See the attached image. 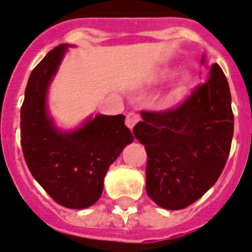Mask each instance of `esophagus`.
I'll return each instance as SVG.
<instances>
[{"instance_id": "esophagus-1", "label": "esophagus", "mask_w": 252, "mask_h": 252, "mask_svg": "<svg viewBox=\"0 0 252 252\" xmlns=\"http://www.w3.org/2000/svg\"><path fill=\"white\" fill-rule=\"evenodd\" d=\"M141 120V118H140V115L136 114V112H128L126 114V126L129 128V129H132L136 124H137L138 122Z\"/></svg>"}]
</instances>
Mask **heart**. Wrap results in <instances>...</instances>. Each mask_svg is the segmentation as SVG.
Here are the masks:
<instances>
[{"label": "heart", "mask_w": 252, "mask_h": 252, "mask_svg": "<svg viewBox=\"0 0 252 252\" xmlns=\"http://www.w3.org/2000/svg\"><path fill=\"white\" fill-rule=\"evenodd\" d=\"M174 74H175V69L166 68V69H162L161 73H159V77H161L162 80H167V78H171ZM191 84H192V77L184 76L183 78H182V82H180V86L179 89H178V91H176V94L180 95V94H183V93H186L188 87L191 86Z\"/></svg>", "instance_id": "heart-1"}]
</instances>
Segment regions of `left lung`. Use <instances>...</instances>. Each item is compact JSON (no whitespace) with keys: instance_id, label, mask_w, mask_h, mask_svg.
Segmentation results:
<instances>
[{"instance_id":"obj_1","label":"left lung","mask_w":252,"mask_h":252,"mask_svg":"<svg viewBox=\"0 0 252 252\" xmlns=\"http://www.w3.org/2000/svg\"><path fill=\"white\" fill-rule=\"evenodd\" d=\"M141 116L133 133L148 154L146 193L165 209L187 208L217 182L230 153L234 115L222 69L212 64L208 80L175 108Z\"/></svg>"}]
</instances>
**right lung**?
<instances>
[{
  "label": "right lung",
  "instance_id": "1",
  "mask_svg": "<svg viewBox=\"0 0 252 252\" xmlns=\"http://www.w3.org/2000/svg\"><path fill=\"white\" fill-rule=\"evenodd\" d=\"M66 45H57L35 66L21 107V144L27 167L57 204L84 209L102 196L110 165L133 136L124 115H96L72 132H60L47 112V90Z\"/></svg>",
  "mask_w": 252,
  "mask_h": 252
}]
</instances>
